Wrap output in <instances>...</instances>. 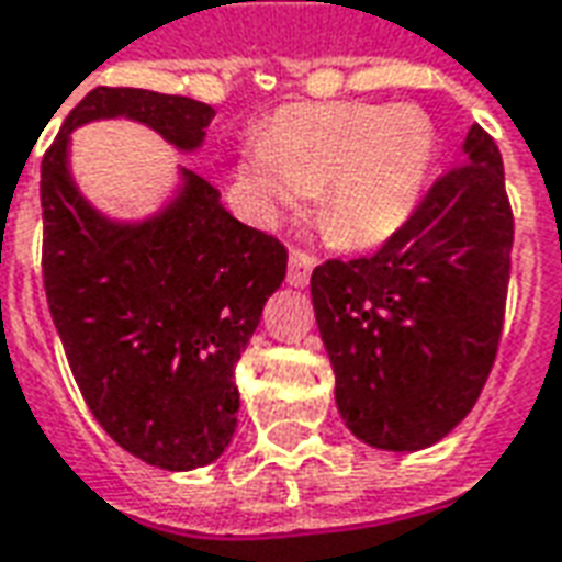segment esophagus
Returning <instances> with one entry per match:
<instances>
[{"label":"esophagus","instance_id":"esophagus-1","mask_svg":"<svg viewBox=\"0 0 562 562\" xmlns=\"http://www.w3.org/2000/svg\"><path fill=\"white\" fill-rule=\"evenodd\" d=\"M313 256L304 252V249H292V256H289V282H292L294 289H304L306 282H310V273H313Z\"/></svg>","mask_w":562,"mask_h":562}]
</instances>
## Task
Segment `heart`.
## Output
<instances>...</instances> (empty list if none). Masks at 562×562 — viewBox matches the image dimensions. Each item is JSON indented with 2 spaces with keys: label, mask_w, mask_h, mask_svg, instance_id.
I'll list each match as a JSON object with an SVG mask.
<instances>
[{
  "label": "heart",
  "mask_w": 562,
  "mask_h": 562,
  "mask_svg": "<svg viewBox=\"0 0 562 562\" xmlns=\"http://www.w3.org/2000/svg\"><path fill=\"white\" fill-rule=\"evenodd\" d=\"M430 159L434 123L415 104H294L270 120L237 173L265 220L318 189L322 228L342 246H370L413 213Z\"/></svg>",
  "instance_id": "b5f03b06"
}]
</instances>
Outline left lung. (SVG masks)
<instances>
[{
    "instance_id": "1",
    "label": "left lung",
    "mask_w": 562,
    "mask_h": 562,
    "mask_svg": "<svg viewBox=\"0 0 562 562\" xmlns=\"http://www.w3.org/2000/svg\"><path fill=\"white\" fill-rule=\"evenodd\" d=\"M512 240L503 156L475 123L463 161L373 256L313 270L337 409L361 442L418 451L467 418L499 349Z\"/></svg>"
}]
</instances>
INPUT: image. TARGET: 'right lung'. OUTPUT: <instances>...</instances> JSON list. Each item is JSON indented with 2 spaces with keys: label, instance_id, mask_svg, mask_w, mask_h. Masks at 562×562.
<instances>
[{
  "label": "right lung",
  "instance_id": "obj_1",
  "mask_svg": "<svg viewBox=\"0 0 562 562\" xmlns=\"http://www.w3.org/2000/svg\"><path fill=\"white\" fill-rule=\"evenodd\" d=\"M108 116L195 149L213 108L95 87L42 161L44 292L80 394L128 454L159 470H195L232 442L240 409L234 364L285 280L289 252L234 220L189 168L180 195L153 220L120 225L95 213L71 183L68 135Z\"/></svg>",
  "mask_w": 562,
  "mask_h": 562
}]
</instances>
